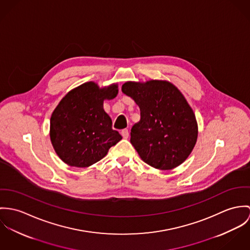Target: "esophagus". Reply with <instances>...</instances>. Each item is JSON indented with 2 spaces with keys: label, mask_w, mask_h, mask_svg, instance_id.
<instances>
[{
  "label": "esophagus",
  "mask_w": 250,
  "mask_h": 250,
  "mask_svg": "<svg viewBox=\"0 0 250 250\" xmlns=\"http://www.w3.org/2000/svg\"><path fill=\"white\" fill-rule=\"evenodd\" d=\"M121 134H122V136L125 139H127L128 138V136H129V132H128V130H127L126 128H125V129H123L122 132H121Z\"/></svg>",
  "instance_id": "1"
}]
</instances>
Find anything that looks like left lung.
Listing matches in <instances>:
<instances>
[{"mask_svg": "<svg viewBox=\"0 0 250 250\" xmlns=\"http://www.w3.org/2000/svg\"><path fill=\"white\" fill-rule=\"evenodd\" d=\"M122 91L138 105L141 120L130 143L141 159L161 170L181 165L194 149L198 127L195 115L179 89L167 81L126 82Z\"/></svg>", "mask_w": 250, "mask_h": 250, "instance_id": "8db88e82", "label": "left lung"}]
</instances>
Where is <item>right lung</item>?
<instances>
[{"label": "right lung", "mask_w": 250, "mask_h": 250, "mask_svg": "<svg viewBox=\"0 0 250 250\" xmlns=\"http://www.w3.org/2000/svg\"><path fill=\"white\" fill-rule=\"evenodd\" d=\"M118 84L100 87L94 82L69 91L51 116L50 138L67 165L87 167L103 159L122 136L112 129L104 102L118 95Z\"/></svg>", "instance_id": "obj_1"}]
</instances>
